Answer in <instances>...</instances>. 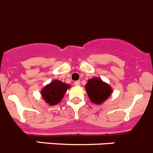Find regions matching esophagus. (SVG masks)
<instances>
[{
    "label": "esophagus",
    "mask_w": 153,
    "mask_h": 153,
    "mask_svg": "<svg viewBox=\"0 0 153 153\" xmlns=\"http://www.w3.org/2000/svg\"><path fill=\"white\" fill-rule=\"evenodd\" d=\"M74 85H75L76 86H79V85H80V83H79V81H75V82H74Z\"/></svg>",
    "instance_id": "1"
}]
</instances>
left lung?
Segmentation results:
<instances>
[{
    "label": "left lung",
    "instance_id": "left-lung-1",
    "mask_svg": "<svg viewBox=\"0 0 153 153\" xmlns=\"http://www.w3.org/2000/svg\"><path fill=\"white\" fill-rule=\"evenodd\" d=\"M85 89L90 101L98 105L105 102L113 93L111 86L98 77L89 79Z\"/></svg>",
    "mask_w": 153,
    "mask_h": 153
}]
</instances>
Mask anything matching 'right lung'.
<instances>
[{"mask_svg":"<svg viewBox=\"0 0 153 153\" xmlns=\"http://www.w3.org/2000/svg\"><path fill=\"white\" fill-rule=\"evenodd\" d=\"M69 88H70L69 84L54 79L42 89L41 96L48 105L55 106L62 100L65 93Z\"/></svg>","mask_w":153,"mask_h":153,"instance_id":"add662e5","label":"right lung"}]
</instances>
